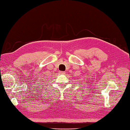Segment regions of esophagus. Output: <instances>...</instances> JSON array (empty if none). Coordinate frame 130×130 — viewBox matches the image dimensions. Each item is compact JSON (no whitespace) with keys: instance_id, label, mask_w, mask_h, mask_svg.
<instances>
[{"instance_id":"34e87169","label":"esophagus","mask_w":130,"mask_h":130,"mask_svg":"<svg viewBox=\"0 0 130 130\" xmlns=\"http://www.w3.org/2000/svg\"><path fill=\"white\" fill-rule=\"evenodd\" d=\"M60 74H61V75H64V74H65V72H64V71H60Z\"/></svg>"}]
</instances>
